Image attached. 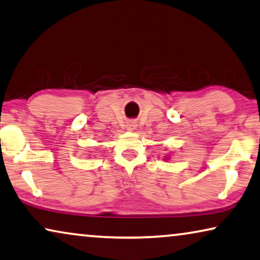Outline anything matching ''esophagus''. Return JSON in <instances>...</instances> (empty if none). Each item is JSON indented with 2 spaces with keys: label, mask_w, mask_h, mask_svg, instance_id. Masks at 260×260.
<instances>
[{
  "label": "esophagus",
  "mask_w": 260,
  "mask_h": 260,
  "mask_svg": "<svg viewBox=\"0 0 260 260\" xmlns=\"http://www.w3.org/2000/svg\"><path fill=\"white\" fill-rule=\"evenodd\" d=\"M126 126H127V129H128V131H134L135 127H137V125H135V122H133V121L127 122Z\"/></svg>",
  "instance_id": "esophagus-1"
}]
</instances>
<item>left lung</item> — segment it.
I'll return each mask as SVG.
<instances>
[{"label":"left lung","instance_id":"1","mask_svg":"<svg viewBox=\"0 0 260 260\" xmlns=\"http://www.w3.org/2000/svg\"><path fill=\"white\" fill-rule=\"evenodd\" d=\"M167 160H168V157H167Z\"/></svg>","mask_w":260,"mask_h":260}]
</instances>
